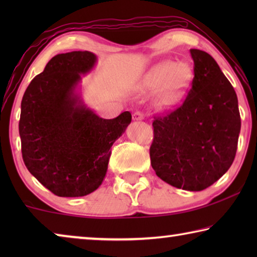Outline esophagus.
I'll return each mask as SVG.
<instances>
[{
    "label": "esophagus",
    "instance_id": "1",
    "mask_svg": "<svg viewBox=\"0 0 257 257\" xmlns=\"http://www.w3.org/2000/svg\"><path fill=\"white\" fill-rule=\"evenodd\" d=\"M133 120H135V121L144 120V114H143L142 112H135L133 114Z\"/></svg>",
    "mask_w": 257,
    "mask_h": 257
}]
</instances>
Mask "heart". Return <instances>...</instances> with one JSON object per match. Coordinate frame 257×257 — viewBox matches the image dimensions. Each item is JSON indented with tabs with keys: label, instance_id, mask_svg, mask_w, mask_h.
I'll return each instance as SVG.
<instances>
[{
	"label": "heart",
	"instance_id": "obj_1",
	"mask_svg": "<svg viewBox=\"0 0 257 257\" xmlns=\"http://www.w3.org/2000/svg\"><path fill=\"white\" fill-rule=\"evenodd\" d=\"M190 69L186 63L165 61L156 64L146 73L139 85L143 93H153L160 90L156 97V105L165 107L179 98L188 86Z\"/></svg>",
	"mask_w": 257,
	"mask_h": 257
}]
</instances>
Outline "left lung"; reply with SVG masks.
<instances>
[{"label":"left lung","instance_id":"obj_1","mask_svg":"<svg viewBox=\"0 0 257 257\" xmlns=\"http://www.w3.org/2000/svg\"><path fill=\"white\" fill-rule=\"evenodd\" d=\"M191 88L179 106L154 116L150 149L156 176L177 188L199 191L229 170L240 133L232 85L206 52L190 50Z\"/></svg>","mask_w":257,"mask_h":257}]
</instances>
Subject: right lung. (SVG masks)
Returning <instances> with one entry per match:
<instances>
[{"mask_svg": "<svg viewBox=\"0 0 257 257\" xmlns=\"http://www.w3.org/2000/svg\"><path fill=\"white\" fill-rule=\"evenodd\" d=\"M88 51L58 54L30 81L21 101L19 134L28 171L56 196H86L101 186L111 146L132 122L125 111L103 119L76 94L80 75L92 70Z\"/></svg>", "mask_w": 257, "mask_h": 257, "instance_id": "add662e5", "label": "right lung"}]
</instances>
